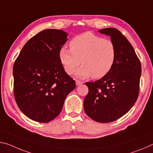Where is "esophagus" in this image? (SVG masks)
I'll list each match as a JSON object with an SVG mask.
<instances>
[{
	"label": "esophagus",
	"mask_w": 153,
	"mask_h": 153,
	"mask_svg": "<svg viewBox=\"0 0 153 153\" xmlns=\"http://www.w3.org/2000/svg\"><path fill=\"white\" fill-rule=\"evenodd\" d=\"M76 86H79V85H81V84H83V82H81V81H79V80H76Z\"/></svg>",
	"instance_id": "1"
}]
</instances>
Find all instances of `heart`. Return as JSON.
I'll return each instance as SVG.
<instances>
[{"mask_svg": "<svg viewBox=\"0 0 153 153\" xmlns=\"http://www.w3.org/2000/svg\"><path fill=\"white\" fill-rule=\"evenodd\" d=\"M70 49L61 48L59 59L65 71L81 79L92 77L100 79L109 73L117 58V49L112 40L105 39L92 32L76 36L69 42Z\"/></svg>", "mask_w": 153, "mask_h": 153, "instance_id": "1", "label": "heart"}]
</instances>
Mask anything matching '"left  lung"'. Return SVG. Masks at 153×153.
Here are the masks:
<instances>
[{"instance_id": "obj_1", "label": "left lung", "mask_w": 153, "mask_h": 153, "mask_svg": "<svg viewBox=\"0 0 153 153\" xmlns=\"http://www.w3.org/2000/svg\"><path fill=\"white\" fill-rule=\"evenodd\" d=\"M109 36L117 49L111 71L94 82H86L88 93L84 100L86 115L99 123H109L125 115L139 94L141 64L133 46L115 28L98 30Z\"/></svg>"}]
</instances>
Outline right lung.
Returning a JSON list of instances; mask_svg holds the SVG:
<instances>
[{
    "label": "right lung",
    "instance_id": "obj_1",
    "mask_svg": "<svg viewBox=\"0 0 153 153\" xmlns=\"http://www.w3.org/2000/svg\"><path fill=\"white\" fill-rule=\"evenodd\" d=\"M67 38L61 30L41 31L25 43L15 61V99L22 113L37 122L57 117L67 96L76 88L59 59Z\"/></svg>",
    "mask_w": 153,
    "mask_h": 153
}]
</instances>
